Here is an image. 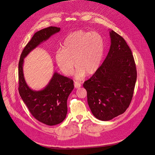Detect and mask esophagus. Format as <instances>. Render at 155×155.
<instances>
[{"label": "esophagus", "instance_id": "1", "mask_svg": "<svg viewBox=\"0 0 155 155\" xmlns=\"http://www.w3.org/2000/svg\"><path fill=\"white\" fill-rule=\"evenodd\" d=\"M74 86L76 88H80L81 87V84L77 82H75V84H74Z\"/></svg>", "mask_w": 155, "mask_h": 155}]
</instances>
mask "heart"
Segmentation results:
<instances>
[{"instance_id": "b5f03b06", "label": "heart", "mask_w": 155, "mask_h": 155, "mask_svg": "<svg viewBox=\"0 0 155 155\" xmlns=\"http://www.w3.org/2000/svg\"><path fill=\"white\" fill-rule=\"evenodd\" d=\"M63 48L56 51L55 60L64 75H71L75 64L77 78H82L86 73L93 75L99 70L104 53V42L100 34L75 31L64 39Z\"/></svg>"}]
</instances>
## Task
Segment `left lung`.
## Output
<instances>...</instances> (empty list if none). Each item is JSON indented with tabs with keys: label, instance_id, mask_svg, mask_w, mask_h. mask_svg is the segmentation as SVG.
Returning a JSON list of instances; mask_svg holds the SVG:
<instances>
[{
	"label": "left lung",
	"instance_id": "obj_1",
	"mask_svg": "<svg viewBox=\"0 0 155 155\" xmlns=\"http://www.w3.org/2000/svg\"><path fill=\"white\" fill-rule=\"evenodd\" d=\"M109 35L110 46L106 58L84 84L92 114L104 121L126 110L132 100L137 78L134 60L126 41L112 30Z\"/></svg>",
	"mask_w": 155,
	"mask_h": 155
}]
</instances>
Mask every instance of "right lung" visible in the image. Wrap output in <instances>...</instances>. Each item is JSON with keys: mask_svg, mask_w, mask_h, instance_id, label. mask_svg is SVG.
<instances>
[{"mask_svg": "<svg viewBox=\"0 0 155 155\" xmlns=\"http://www.w3.org/2000/svg\"><path fill=\"white\" fill-rule=\"evenodd\" d=\"M60 28L49 27L34 35L24 48L19 62V92L33 117L48 126L61 123L67 114V99L74 88L73 81L54 71L50 82L41 90L35 91L27 84L24 78V58L39 45L60 32Z\"/></svg>", "mask_w": 155, "mask_h": 155, "instance_id": "1", "label": "right lung"}]
</instances>
